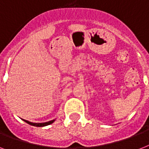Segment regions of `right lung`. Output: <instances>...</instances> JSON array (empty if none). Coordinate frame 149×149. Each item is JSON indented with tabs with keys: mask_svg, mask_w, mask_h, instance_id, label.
<instances>
[{
	"mask_svg": "<svg viewBox=\"0 0 149 149\" xmlns=\"http://www.w3.org/2000/svg\"><path fill=\"white\" fill-rule=\"evenodd\" d=\"M24 121L29 125H33V126H36V127H44V126H47L49 125H51L52 123L55 121V120H50V121H48V122H45V123H32V122H30V121H28V120H24Z\"/></svg>",
	"mask_w": 149,
	"mask_h": 149,
	"instance_id": "1",
	"label": "right lung"
}]
</instances>
